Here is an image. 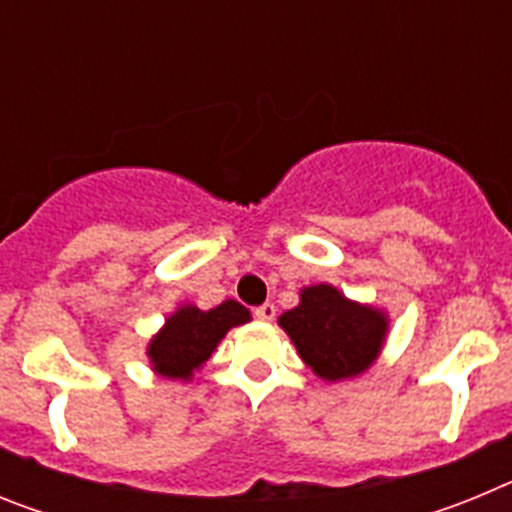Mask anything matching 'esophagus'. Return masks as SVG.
<instances>
[{"mask_svg":"<svg viewBox=\"0 0 512 512\" xmlns=\"http://www.w3.org/2000/svg\"><path fill=\"white\" fill-rule=\"evenodd\" d=\"M253 315H256L259 320H264V323H271V320L277 318V307L271 305V302H264V305L253 310Z\"/></svg>","mask_w":512,"mask_h":512,"instance_id":"obj_1","label":"esophagus"}]
</instances>
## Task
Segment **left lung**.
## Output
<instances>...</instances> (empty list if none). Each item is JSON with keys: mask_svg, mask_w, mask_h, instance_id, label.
<instances>
[{"mask_svg": "<svg viewBox=\"0 0 512 512\" xmlns=\"http://www.w3.org/2000/svg\"><path fill=\"white\" fill-rule=\"evenodd\" d=\"M297 354L323 382H346L369 372L382 354L390 315L369 302L348 300L333 284L300 289V305L279 315Z\"/></svg>", "mask_w": 512, "mask_h": 512, "instance_id": "obj_1", "label": "left lung"}]
</instances>
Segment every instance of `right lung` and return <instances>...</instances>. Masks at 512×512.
<instances>
[{
	"mask_svg": "<svg viewBox=\"0 0 512 512\" xmlns=\"http://www.w3.org/2000/svg\"><path fill=\"white\" fill-rule=\"evenodd\" d=\"M251 320V312L235 300H225L210 310L192 302L176 307L156 336L148 341L146 356L153 372L171 382H192L194 372L210 361L228 330Z\"/></svg>",
	"mask_w": 512,
	"mask_h": 512,
	"instance_id": "obj_1",
	"label": "right lung"
}]
</instances>
